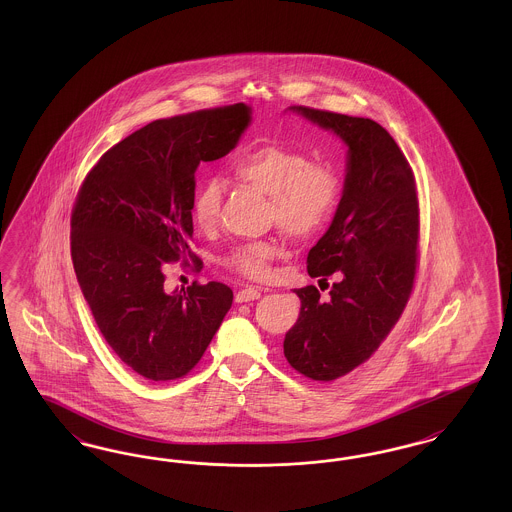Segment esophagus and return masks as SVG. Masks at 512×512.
<instances>
[{"instance_id":"obj_1","label":"esophagus","mask_w":512,"mask_h":512,"mask_svg":"<svg viewBox=\"0 0 512 512\" xmlns=\"http://www.w3.org/2000/svg\"><path fill=\"white\" fill-rule=\"evenodd\" d=\"M261 297V290L257 288H245L236 293V303H247V301H255Z\"/></svg>"}]
</instances>
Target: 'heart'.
<instances>
[{
  "mask_svg": "<svg viewBox=\"0 0 512 512\" xmlns=\"http://www.w3.org/2000/svg\"><path fill=\"white\" fill-rule=\"evenodd\" d=\"M234 176L270 197V217L292 238H309L330 219L340 195V180L332 169L309 163L297 149L280 144L249 147L232 163ZM222 184L205 180L195 192L192 219L201 232H213L219 224ZM278 257L270 242H253L234 249L230 265L251 278H263Z\"/></svg>",
  "mask_w": 512,
  "mask_h": 512,
  "instance_id": "b5f03b06",
  "label": "heart"
}]
</instances>
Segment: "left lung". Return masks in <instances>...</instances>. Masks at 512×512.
<instances>
[{
  "label": "left lung",
  "instance_id": "left-lung-1",
  "mask_svg": "<svg viewBox=\"0 0 512 512\" xmlns=\"http://www.w3.org/2000/svg\"><path fill=\"white\" fill-rule=\"evenodd\" d=\"M288 111L347 149L338 209L307 255L311 278L336 272L340 282L328 301L315 286L293 290L301 311L284 340L297 372L330 382L365 363L405 309L416 272L418 199L405 155L378 122L301 105Z\"/></svg>",
  "mask_w": 512,
  "mask_h": 512
}]
</instances>
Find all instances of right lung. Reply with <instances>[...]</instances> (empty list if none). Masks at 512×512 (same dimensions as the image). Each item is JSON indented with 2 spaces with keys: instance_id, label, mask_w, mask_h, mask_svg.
<instances>
[{
  "instance_id": "obj_1",
  "label": "right lung",
  "mask_w": 512,
  "mask_h": 512,
  "mask_svg": "<svg viewBox=\"0 0 512 512\" xmlns=\"http://www.w3.org/2000/svg\"><path fill=\"white\" fill-rule=\"evenodd\" d=\"M251 113L236 103L149 122L99 159L76 197V280L105 341L147 380L188 374L232 307L220 282L167 292L163 268L194 259L195 169L238 146Z\"/></svg>"
}]
</instances>
